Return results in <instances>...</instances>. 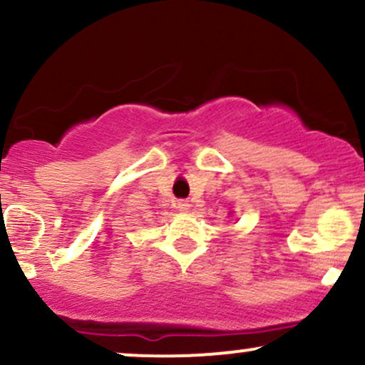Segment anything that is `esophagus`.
Segmentation results:
<instances>
[{
	"mask_svg": "<svg viewBox=\"0 0 365 365\" xmlns=\"http://www.w3.org/2000/svg\"><path fill=\"white\" fill-rule=\"evenodd\" d=\"M177 209H178L180 212H187L188 211V202H187V200H178Z\"/></svg>",
	"mask_w": 365,
	"mask_h": 365,
	"instance_id": "esophagus-1",
	"label": "esophagus"
}]
</instances>
